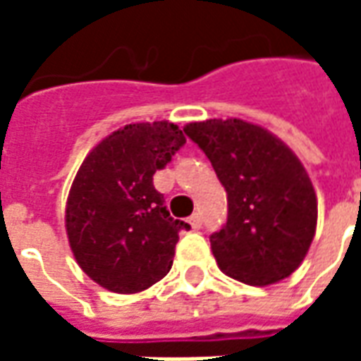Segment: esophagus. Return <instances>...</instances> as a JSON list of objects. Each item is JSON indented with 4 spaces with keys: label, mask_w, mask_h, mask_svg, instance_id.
I'll return each instance as SVG.
<instances>
[{
    "label": "esophagus",
    "mask_w": 361,
    "mask_h": 361,
    "mask_svg": "<svg viewBox=\"0 0 361 361\" xmlns=\"http://www.w3.org/2000/svg\"><path fill=\"white\" fill-rule=\"evenodd\" d=\"M189 224H191V228H193V230H199V228L203 226V220H201V216H199V214H193V216L189 219Z\"/></svg>",
    "instance_id": "34e87169"
}]
</instances>
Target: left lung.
Wrapping results in <instances>:
<instances>
[{"label":"left lung","mask_w":361,"mask_h":361,"mask_svg":"<svg viewBox=\"0 0 361 361\" xmlns=\"http://www.w3.org/2000/svg\"><path fill=\"white\" fill-rule=\"evenodd\" d=\"M183 131L211 160L228 195V220L211 235L228 276L269 286L300 267L317 228V197L279 137L243 119H207Z\"/></svg>","instance_id":"8db88e82"}]
</instances>
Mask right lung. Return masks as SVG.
<instances>
[{
	"instance_id": "right-lung-1",
	"label": "right lung",
	"mask_w": 361,
	"mask_h": 361,
	"mask_svg": "<svg viewBox=\"0 0 361 361\" xmlns=\"http://www.w3.org/2000/svg\"><path fill=\"white\" fill-rule=\"evenodd\" d=\"M185 145L170 121L129 123L82 160L67 197L66 230L75 261L110 292L137 294L170 272L188 222L164 207L152 176Z\"/></svg>"
}]
</instances>
